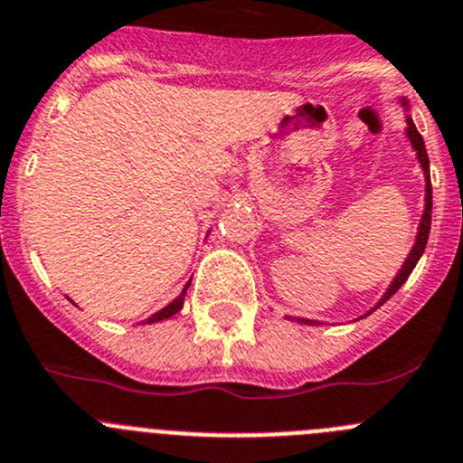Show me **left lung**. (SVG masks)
<instances>
[{"instance_id":"obj_1","label":"left lung","mask_w":463,"mask_h":463,"mask_svg":"<svg viewBox=\"0 0 463 463\" xmlns=\"http://www.w3.org/2000/svg\"><path fill=\"white\" fill-rule=\"evenodd\" d=\"M407 105V102H404ZM409 128H407V134H409V139H411V146L413 150L418 153V159H420L422 164V171H425V180H427V187H425V212H422V219H420V228H418V237H416V244H413L411 253H409L407 262L402 265L400 274L395 276V280L391 283V288H388V292L383 295V299L379 301L377 308L382 304H386L388 299H391L392 295H395L397 290H400L402 285H404V280L411 276L413 267L418 265V260H420L422 251H425V246H427V237H430V226H431V180H430V157H427V150H425V141H422L420 132L416 129V125H413V120L409 118L407 120ZM301 322H310V319H301ZM313 324V322H310Z\"/></svg>"}]
</instances>
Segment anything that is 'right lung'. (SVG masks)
<instances>
[{
	"mask_svg": "<svg viewBox=\"0 0 463 463\" xmlns=\"http://www.w3.org/2000/svg\"><path fill=\"white\" fill-rule=\"evenodd\" d=\"M189 283H192V280H189ZM189 283L184 285V290L180 292V297H175V299H173L171 304H168V306H164V308L159 310V313H155L153 317H148V324H153V322H159V319H168V317H171V315H175V313H178V310L183 308V304H184V295H187V288H189Z\"/></svg>",
	"mask_w": 463,
	"mask_h": 463,
	"instance_id": "1",
	"label": "right lung"
}]
</instances>
